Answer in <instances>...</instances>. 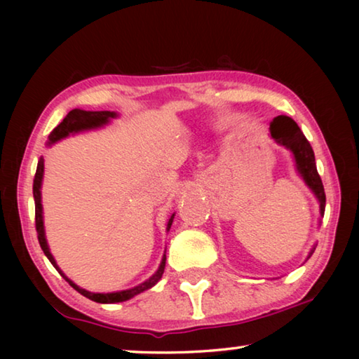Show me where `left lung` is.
<instances>
[{
	"label": "left lung",
	"mask_w": 359,
	"mask_h": 359,
	"mask_svg": "<svg viewBox=\"0 0 359 359\" xmlns=\"http://www.w3.org/2000/svg\"><path fill=\"white\" fill-rule=\"evenodd\" d=\"M271 136L274 137L278 144L285 145V147H288L293 151L297 171L301 172L304 180H306V184L312 188V191L317 194L320 201V214L323 215L326 205L325 188L317 171V165H315V155L311 142H309L306 136H304V133L301 131L299 126H297L296 121L291 117H287V115H278V117L272 120Z\"/></svg>",
	"instance_id": "left-lung-1"
}]
</instances>
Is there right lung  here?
<instances>
[{
    "instance_id": "right-lung-1",
    "label": "right lung",
    "mask_w": 359,
    "mask_h": 359,
    "mask_svg": "<svg viewBox=\"0 0 359 359\" xmlns=\"http://www.w3.org/2000/svg\"><path fill=\"white\" fill-rule=\"evenodd\" d=\"M115 117V114L111 111H96V112H88V111H81V109H72V111L66 115L65 120L60 123L55 130H53L50 135H48V141L50 142H57L58 139H62L65 136H68L69 133H77L82 130H90V128H96V126H101L107 123L109 118ZM42 172H44V158H39L38 161V168H36V174H34V180H33V196H34V223H36V231H38V241L39 245L42 248V252L46 253V257L48 261L57 267V271L60 272L66 282H68L72 288L79 293L83 294L88 299H92L95 302H102V304H112V302H121L130 299V297L136 296L142 291L149 290L154 287V285L160 280L163 272H165V266H166V257H163V261L160 264V269H158L154 276H151L147 282H144L139 285V287H135L131 290H125V291H118V293H107V294H101V293H90L87 290L79 288L76 283H72L68 277H66L62 271L58 269V266L55 263V259L48 252L47 242H46V236H44V223H42V205H41V180H42ZM172 218L171 215L168 222V229L171 228L172 224Z\"/></svg>"
}]
</instances>
